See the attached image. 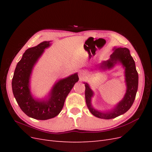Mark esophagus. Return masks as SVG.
I'll use <instances>...</instances> for the list:
<instances>
[{
	"label": "esophagus",
	"instance_id": "1",
	"mask_svg": "<svg viewBox=\"0 0 152 152\" xmlns=\"http://www.w3.org/2000/svg\"><path fill=\"white\" fill-rule=\"evenodd\" d=\"M87 75V72L85 70H80L79 72V77L80 80L84 79Z\"/></svg>",
	"mask_w": 152,
	"mask_h": 152
}]
</instances>
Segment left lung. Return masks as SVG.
<instances>
[{"instance_id":"obj_1","label":"left lung","mask_w":152,"mask_h":152,"mask_svg":"<svg viewBox=\"0 0 152 152\" xmlns=\"http://www.w3.org/2000/svg\"><path fill=\"white\" fill-rule=\"evenodd\" d=\"M119 63L125 68L126 93L123 99L110 111L104 113L95 110L91 104V98L93 96L94 93L90 88L89 85L84 82L86 104L90 112L96 117L103 119L114 118L127 112L134 103L138 86V73L137 72L135 62L131 56L129 50L126 48L113 49V53L110 55V58L107 61H103L98 66L100 70H108Z\"/></svg>"}]
</instances>
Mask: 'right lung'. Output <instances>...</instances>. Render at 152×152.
Here are the masks:
<instances>
[{
    "label": "right lung",
    "mask_w": 152,
    "mask_h": 152,
    "mask_svg": "<svg viewBox=\"0 0 152 152\" xmlns=\"http://www.w3.org/2000/svg\"><path fill=\"white\" fill-rule=\"evenodd\" d=\"M50 41H44L37 46L27 49L18 63L12 80L14 96L26 115L37 120H48L60 113L66 96L79 80L77 73L58 81L50 91L47 99H35L30 89V79L35 64L49 48Z\"/></svg>",
    "instance_id": "add662e5"
}]
</instances>
